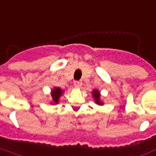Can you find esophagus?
Here are the masks:
<instances>
[{
	"label": "esophagus",
	"instance_id": "esophagus-1",
	"mask_svg": "<svg viewBox=\"0 0 156 156\" xmlns=\"http://www.w3.org/2000/svg\"><path fill=\"white\" fill-rule=\"evenodd\" d=\"M82 85V81L81 80H75L74 81V86H76V87H80V86Z\"/></svg>",
	"mask_w": 156,
	"mask_h": 156
}]
</instances>
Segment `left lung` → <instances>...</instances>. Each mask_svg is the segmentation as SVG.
<instances>
[{"mask_svg":"<svg viewBox=\"0 0 156 156\" xmlns=\"http://www.w3.org/2000/svg\"><path fill=\"white\" fill-rule=\"evenodd\" d=\"M93 95H94V98H95V101H96V103L99 105H102L101 102L100 101V94H99V91L94 90L93 91Z\"/></svg>","mask_w":156,"mask_h":156,"instance_id":"obj_1","label":"left lung"}]
</instances>
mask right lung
Segmentation results:
<instances>
[{"instance_id": "obj_1", "label": "right lung", "mask_w": 156, "mask_h": 156, "mask_svg": "<svg viewBox=\"0 0 156 156\" xmlns=\"http://www.w3.org/2000/svg\"><path fill=\"white\" fill-rule=\"evenodd\" d=\"M62 92H63V90H61L60 88H55L52 90L51 96L55 103H58V100L60 98V96L62 95Z\"/></svg>"}]
</instances>
